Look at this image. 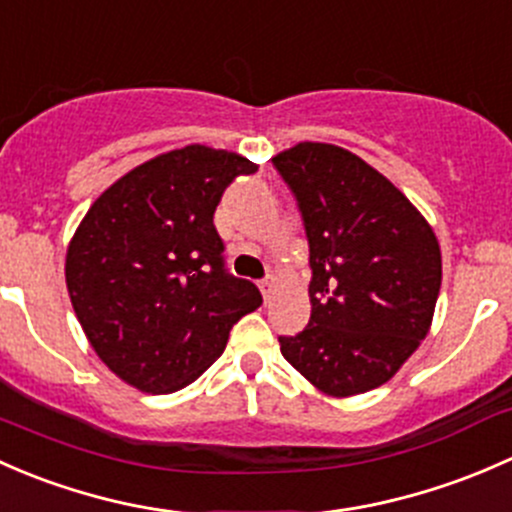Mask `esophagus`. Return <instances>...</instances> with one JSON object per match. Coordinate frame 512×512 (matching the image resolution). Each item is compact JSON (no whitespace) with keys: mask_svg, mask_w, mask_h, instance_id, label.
<instances>
[{"mask_svg":"<svg viewBox=\"0 0 512 512\" xmlns=\"http://www.w3.org/2000/svg\"><path fill=\"white\" fill-rule=\"evenodd\" d=\"M258 291H261L263 298L268 300V295H271V291H273V278H266V281L258 283Z\"/></svg>","mask_w":512,"mask_h":512,"instance_id":"34e87169","label":"esophagus"}]
</instances>
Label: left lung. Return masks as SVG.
Segmentation results:
<instances>
[{
    "label": "left lung",
    "mask_w": 512,
    "mask_h": 512,
    "mask_svg": "<svg viewBox=\"0 0 512 512\" xmlns=\"http://www.w3.org/2000/svg\"><path fill=\"white\" fill-rule=\"evenodd\" d=\"M310 244V323L278 337L288 362L328 397L382 387L429 335L441 249L424 214L362 157L298 142L273 157Z\"/></svg>",
    "instance_id": "left-lung-1"
}]
</instances>
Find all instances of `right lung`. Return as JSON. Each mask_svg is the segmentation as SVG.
<instances>
[{
  "instance_id": "1",
  "label": "right lung",
  "mask_w": 512,
  "mask_h": 512,
  "mask_svg": "<svg viewBox=\"0 0 512 512\" xmlns=\"http://www.w3.org/2000/svg\"><path fill=\"white\" fill-rule=\"evenodd\" d=\"M256 162L187 145L110 184L66 249V288L110 372L147 394H172L217 362L229 330L263 303L224 273L214 212Z\"/></svg>"
}]
</instances>
